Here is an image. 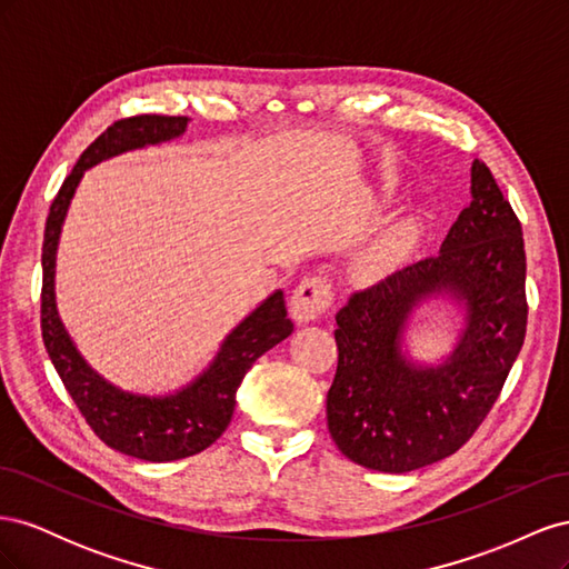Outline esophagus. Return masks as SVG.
<instances>
[{"instance_id": "34e87169", "label": "esophagus", "mask_w": 569, "mask_h": 569, "mask_svg": "<svg viewBox=\"0 0 569 569\" xmlns=\"http://www.w3.org/2000/svg\"><path fill=\"white\" fill-rule=\"evenodd\" d=\"M332 297L335 295H332L330 280L320 278V274H316V278H306L295 289V295H291V301H289L291 318H295L297 322L318 320L327 311V308H330Z\"/></svg>"}]
</instances>
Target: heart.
I'll use <instances>...</instances> for the list:
<instances>
[{"instance_id": "heart-1", "label": "heart", "mask_w": 569, "mask_h": 569, "mask_svg": "<svg viewBox=\"0 0 569 569\" xmlns=\"http://www.w3.org/2000/svg\"><path fill=\"white\" fill-rule=\"evenodd\" d=\"M422 226L418 218L393 220L372 242L353 258L351 274L358 284H375L399 270L420 242Z\"/></svg>"}]
</instances>
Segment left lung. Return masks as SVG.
Returning <instances> with one entry per match:
<instances>
[{"label":"left lung","instance_id":"left-lung-1","mask_svg":"<svg viewBox=\"0 0 569 569\" xmlns=\"http://www.w3.org/2000/svg\"><path fill=\"white\" fill-rule=\"evenodd\" d=\"M470 194L437 256L356 291L337 313L327 427L337 449L368 470L403 475L456 453L525 343L522 226L481 161H472ZM432 298L460 305L466 327L441 365H418L402 351V332Z\"/></svg>","mask_w":569,"mask_h":569}]
</instances>
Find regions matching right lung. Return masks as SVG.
Instances as JSON below:
<instances>
[{"mask_svg":"<svg viewBox=\"0 0 569 569\" xmlns=\"http://www.w3.org/2000/svg\"><path fill=\"white\" fill-rule=\"evenodd\" d=\"M187 123V116L157 113L116 120L82 151L71 176L63 180L57 199L51 201L42 244V339L51 363L94 435L113 451L149 462L180 460L209 449L232 420L237 389L247 370L256 358L295 330L287 318L282 291H272L222 339L209 368L166 396L134 393L111 385L80 356L71 335L66 332L54 295L57 249L68 206L84 170L118 153L176 140L184 134Z\"/></svg>","mask_w":569,"mask_h":569,"instance_id":"add662e5","label":"right lung"}]
</instances>
